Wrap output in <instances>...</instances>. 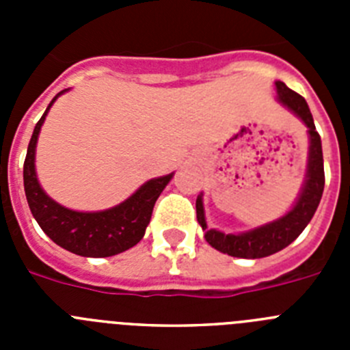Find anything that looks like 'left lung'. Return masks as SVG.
I'll list each match as a JSON object with an SVG mask.
<instances>
[{"label":"left lung","instance_id":"1","mask_svg":"<svg viewBox=\"0 0 350 350\" xmlns=\"http://www.w3.org/2000/svg\"><path fill=\"white\" fill-rule=\"evenodd\" d=\"M275 91H277V101L284 108H287L291 113H295L303 124L307 126L308 154L305 180H303L296 202L282 217L258 226V228H252L249 231H242V233H222V231L208 228L205 217V206H203V193L198 194L196 217L202 230L205 231V240L213 249H217L222 254L233 256V258L259 259L286 249L307 228L310 219L314 217L315 210L319 206L321 198H323V145H321L319 133L315 131L310 108H308L305 98L287 88L286 83L280 82V80H275Z\"/></svg>","mask_w":350,"mask_h":350}]
</instances>
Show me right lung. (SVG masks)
<instances>
[{"instance_id": "1", "label": "right lung", "mask_w": 350, "mask_h": 350, "mask_svg": "<svg viewBox=\"0 0 350 350\" xmlns=\"http://www.w3.org/2000/svg\"><path fill=\"white\" fill-rule=\"evenodd\" d=\"M68 91L70 89H64L54 96L42 119L36 122L27 145L24 161V191L27 205L43 233L54 243L83 258H110L131 249L144 238L156 200L170 184L173 173L150 178L122 203L98 212H79L52 200L43 191L36 175V144L49 110L54 101Z\"/></svg>"}]
</instances>
